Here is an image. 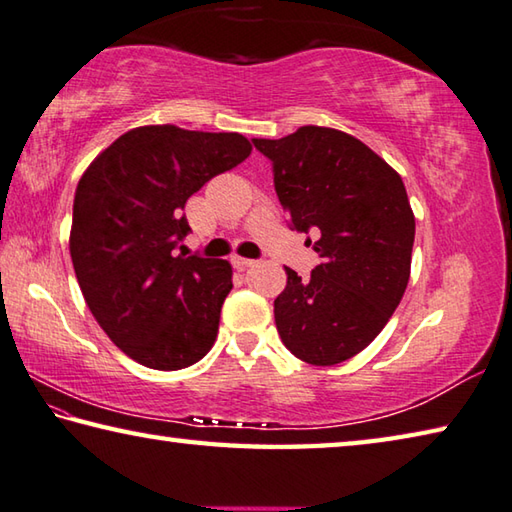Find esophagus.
I'll list each match as a JSON object with an SVG mask.
<instances>
[{
	"instance_id": "34e87169",
	"label": "esophagus",
	"mask_w": 512,
	"mask_h": 512,
	"mask_svg": "<svg viewBox=\"0 0 512 512\" xmlns=\"http://www.w3.org/2000/svg\"><path fill=\"white\" fill-rule=\"evenodd\" d=\"M231 263L236 270H247V267H254L256 261H251V258H242V256H233Z\"/></svg>"
}]
</instances>
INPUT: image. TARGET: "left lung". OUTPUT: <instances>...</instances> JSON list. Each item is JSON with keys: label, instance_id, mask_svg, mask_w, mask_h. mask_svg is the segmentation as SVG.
I'll return each mask as SVG.
<instances>
[{"label": "left lung", "instance_id": "1", "mask_svg": "<svg viewBox=\"0 0 512 512\" xmlns=\"http://www.w3.org/2000/svg\"><path fill=\"white\" fill-rule=\"evenodd\" d=\"M272 161L290 227L319 231L321 265L310 279L285 267L274 301L288 351L333 366L364 351L407 290L416 220L402 177L342 130L303 125L283 139H251Z\"/></svg>", "mask_w": 512, "mask_h": 512}]
</instances>
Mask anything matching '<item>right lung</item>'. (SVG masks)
I'll return each mask as SVG.
<instances>
[{"label":"right lung","mask_w":512,"mask_h":512,"mask_svg":"<svg viewBox=\"0 0 512 512\" xmlns=\"http://www.w3.org/2000/svg\"><path fill=\"white\" fill-rule=\"evenodd\" d=\"M238 132L143 125L121 134L83 173L69 251L87 308L105 335L148 369H186L211 351L231 265L177 254L184 204L245 161Z\"/></svg>","instance_id":"obj_1"}]
</instances>
